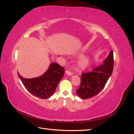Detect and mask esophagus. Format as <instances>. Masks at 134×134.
I'll return each instance as SVG.
<instances>
[{
	"mask_svg": "<svg viewBox=\"0 0 134 134\" xmlns=\"http://www.w3.org/2000/svg\"><path fill=\"white\" fill-rule=\"evenodd\" d=\"M66 75H68V76H71L72 75V72H70L69 71H66Z\"/></svg>",
	"mask_w": 134,
	"mask_h": 134,
	"instance_id": "34e87169",
	"label": "esophagus"
}]
</instances>
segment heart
<instances>
[{
	"instance_id": "1",
	"label": "heart",
	"mask_w": 134,
	"mask_h": 134,
	"mask_svg": "<svg viewBox=\"0 0 134 134\" xmlns=\"http://www.w3.org/2000/svg\"><path fill=\"white\" fill-rule=\"evenodd\" d=\"M79 57H82L77 62V68L80 71H83L88 68L91 64V58L89 56H83L82 53L79 54Z\"/></svg>"
}]
</instances>
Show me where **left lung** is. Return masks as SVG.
<instances>
[{"label":"left lung","instance_id":"8db88e82","mask_svg":"<svg viewBox=\"0 0 134 134\" xmlns=\"http://www.w3.org/2000/svg\"><path fill=\"white\" fill-rule=\"evenodd\" d=\"M114 68V55L111 50L103 64L89 73H82L81 82L76 93L83 99L91 98L99 94L110 78Z\"/></svg>","mask_w":134,"mask_h":134}]
</instances>
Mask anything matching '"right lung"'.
I'll return each mask as SVG.
<instances>
[{
  "instance_id": "1",
  "label": "right lung",
  "mask_w": 134,
  "mask_h": 134,
  "mask_svg": "<svg viewBox=\"0 0 134 134\" xmlns=\"http://www.w3.org/2000/svg\"><path fill=\"white\" fill-rule=\"evenodd\" d=\"M64 68L57 63H52L41 76L27 79L18 76L27 91L32 95L41 99L50 98L54 94L60 80L64 76Z\"/></svg>"
}]
</instances>
